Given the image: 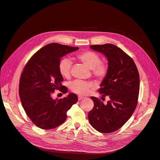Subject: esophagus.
I'll return each instance as SVG.
<instances>
[{
  "mask_svg": "<svg viewBox=\"0 0 160 160\" xmlns=\"http://www.w3.org/2000/svg\"><path fill=\"white\" fill-rule=\"evenodd\" d=\"M83 98H84V97H82V96H79L78 97V100H79V101H80L81 100H82Z\"/></svg>",
  "mask_w": 160,
  "mask_h": 160,
  "instance_id": "34e87169",
  "label": "esophagus"
}]
</instances>
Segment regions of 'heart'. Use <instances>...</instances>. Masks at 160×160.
I'll return each mask as SVG.
<instances>
[{
	"label": "heart",
	"instance_id": "obj_1",
	"mask_svg": "<svg viewBox=\"0 0 160 160\" xmlns=\"http://www.w3.org/2000/svg\"><path fill=\"white\" fill-rule=\"evenodd\" d=\"M77 58L81 62L88 66L91 69L93 75L100 80H103L108 73V66L101 62L100 56L93 51L82 52L77 54ZM72 62L69 58H64L60 61L58 64V71L62 77L69 78L71 75ZM97 83L92 81H83L77 80L72 82L70 88L75 93L81 95L89 94L92 90L97 88Z\"/></svg>",
	"mask_w": 160,
	"mask_h": 160
}]
</instances>
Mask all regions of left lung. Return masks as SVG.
<instances>
[{"label": "left lung", "instance_id": "8db88e82", "mask_svg": "<svg viewBox=\"0 0 160 160\" xmlns=\"http://www.w3.org/2000/svg\"><path fill=\"white\" fill-rule=\"evenodd\" d=\"M90 48L103 54L108 63V73L100 83L98 92L106 104L97 97H91L94 107L88 113L89 123L100 133L119 130L135 111L139 91V75L132 58L117 46L107 43L91 45Z\"/></svg>", "mask_w": 160, "mask_h": 160}]
</instances>
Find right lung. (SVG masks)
<instances>
[{"mask_svg": "<svg viewBox=\"0 0 160 160\" xmlns=\"http://www.w3.org/2000/svg\"><path fill=\"white\" fill-rule=\"evenodd\" d=\"M56 43H50L33 54L21 74L19 93L24 110L30 119L42 129H52L62 124L67 112L78 102L77 95L53 99L55 89L67 92L62 85L63 78L58 71L61 58L78 50Z\"/></svg>", "mask_w": 160, "mask_h": 160, "instance_id": "right-lung-1", "label": "right lung"}]
</instances>
